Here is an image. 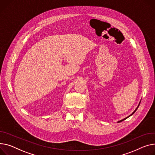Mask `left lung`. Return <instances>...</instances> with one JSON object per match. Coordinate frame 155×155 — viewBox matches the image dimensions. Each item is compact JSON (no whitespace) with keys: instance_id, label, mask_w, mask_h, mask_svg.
I'll use <instances>...</instances> for the list:
<instances>
[{"instance_id":"1","label":"left lung","mask_w":155,"mask_h":155,"mask_svg":"<svg viewBox=\"0 0 155 155\" xmlns=\"http://www.w3.org/2000/svg\"><path fill=\"white\" fill-rule=\"evenodd\" d=\"M140 102H141V101H140V103H139V105H138V107H137V108H136V109H135V111H133V113H131V115H129V116H128V117H127V118H124V119H123V120H120V121H118V123H119V122H121V121H123V120H126V119H127V118H128V117H130V116H131V115H133V114H134V113H135V111H137V109H138V107H139V105H140Z\"/></svg>"}]
</instances>
